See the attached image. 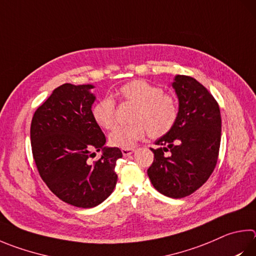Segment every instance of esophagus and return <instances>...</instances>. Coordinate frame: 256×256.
<instances>
[{
    "instance_id": "esophagus-1",
    "label": "esophagus",
    "mask_w": 256,
    "mask_h": 256,
    "mask_svg": "<svg viewBox=\"0 0 256 256\" xmlns=\"http://www.w3.org/2000/svg\"><path fill=\"white\" fill-rule=\"evenodd\" d=\"M134 152V148H122V153H123V156H131L132 153Z\"/></svg>"
}]
</instances>
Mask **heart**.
<instances>
[{"instance_id": "obj_1", "label": "heart", "mask_w": 256, "mask_h": 256, "mask_svg": "<svg viewBox=\"0 0 256 256\" xmlns=\"http://www.w3.org/2000/svg\"><path fill=\"white\" fill-rule=\"evenodd\" d=\"M116 96L120 102L134 105L131 124L115 128L110 134L112 146L130 148L144 138L148 132L151 138H161L168 133L178 118V104L174 96L146 80H136L120 86ZM92 116L97 125L105 130L114 128L115 103L110 97H103L92 108Z\"/></svg>"}]
</instances>
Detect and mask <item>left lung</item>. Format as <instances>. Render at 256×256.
Returning a JSON list of instances; mask_svg holds the SVG:
<instances>
[{
  "mask_svg": "<svg viewBox=\"0 0 256 256\" xmlns=\"http://www.w3.org/2000/svg\"><path fill=\"white\" fill-rule=\"evenodd\" d=\"M179 100L174 128L156 141L148 176L158 192L184 198L206 182L220 153L222 118L212 95L194 78L176 75L172 82Z\"/></svg>",
  "mask_w": 256,
  "mask_h": 256,
  "instance_id": "1",
  "label": "left lung"
}]
</instances>
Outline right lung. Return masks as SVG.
Masks as SVG:
<instances>
[{"label":"right lung","mask_w":256,"mask_h":256,"mask_svg":"<svg viewBox=\"0 0 256 256\" xmlns=\"http://www.w3.org/2000/svg\"><path fill=\"white\" fill-rule=\"evenodd\" d=\"M92 85L64 84L56 88L32 118V154L44 184L69 205L92 208L108 198L116 186L118 148L105 146L106 138L92 116L96 97ZM95 150L104 152L92 164Z\"/></svg>","instance_id":"right-lung-1"}]
</instances>
